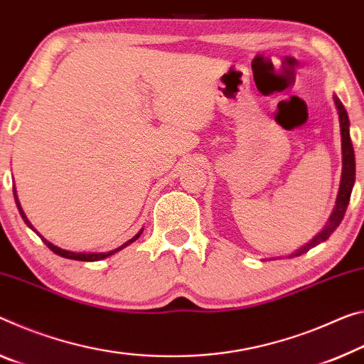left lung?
Returning a JSON list of instances; mask_svg holds the SVG:
<instances>
[{"label":"left lung","instance_id":"left-lung-1","mask_svg":"<svg viewBox=\"0 0 364 364\" xmlns=\"http://www.w3.org/2000/svg\"><path fill=\"white\" fill-rule=\"evenodd\" d=\"M333 103H336V108L338 113L340 136H342V180H340L336 207H333V210L331 213V217H328L327 223L324 225V228H322L321 232L309 241V243L301 246L295 252H291L288 257L301 256L304 252H308L311 247L324 243L328 236L336 232L340 222H342L345 210H347L348 203H350L351 189H353V184H355V151H353V144H351V139H350V119H348L347 109H345L343 103L340 102L337 95H333Z\"/></svg>","mask_w":364,"mask_h":364}]
</instances>
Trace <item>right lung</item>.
I'll return each mask as SVG.
<instances>
[{"label":"right lung","instance_id":"1","mask_svg":"<svg viewBox=\"0 0 364 364\" xmlns=\"http://www.w3.org/2000/svg\"><path fill=\"white\" fill-rule=\"evenodd\" d=\"M14 199H16V205H17V209H19V213H21V217H22V220L26 222V225L31 230H33V232H36L40 238H42V241L45 245H47L51 251L55 252V255H58V256H61V257H66V259H74V261H85V262H94V261H100V259H105V257H108V256H112V255H114V252H118V251H121L123 250V247H126L128 245H131V243H134V241L139 238V236L142 235V230L139 233H137L136 236H132V238L129 240V241H126L124 245H121L119 247H117V250H113V251H108V252H74V251H66V250H61V247H58V246H55L53 243H50L48 240H45L42 235H40L36 228L32 227V223L28 222V218H27V215L24 213V210H22V207H21V203H19V199H17V194H16V188H14Z\"/></svg>","mask_w":364,"mask_h":364}]
</instances>
